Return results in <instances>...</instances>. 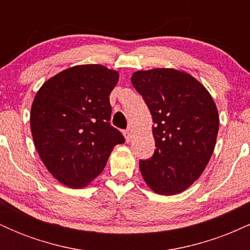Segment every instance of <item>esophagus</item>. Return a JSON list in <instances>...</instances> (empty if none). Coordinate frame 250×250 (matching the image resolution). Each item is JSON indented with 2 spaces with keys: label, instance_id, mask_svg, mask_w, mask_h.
Masks as SVG:
<instances>
[{
  "label": "esophagus",
  "instance_id": "obj_1",
  "mask_svg": "<svg viewBox=\"0 0 250 250\" xmlns=\"http://www.w3.org/2000/svg\"><path fill=\"white\" fill-rule=\"evenodd\" d=\"M133 135H134V133H133V129L128 128L127 130L125 131V141H127V142L130 141V140L133 139Z\"/></svg>",
  "mask_w": 250,
  "mask_h": 250
}]
</instances>
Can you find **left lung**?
I'll use <instances>...</instances> for the list:
<instances>
[{
	"label": "left lung",
	"instance_id": "obj_1",
	"mask_svg": "<svg viewBox=\"0 0 250 250\" xmlns=\"http://www.w3.org/2000/svg\"><path fill=\"white\" fill-rule=\"evenodd\" d=\"M131 83L153 117L155 153L140 161L154 193L176 195L201 176L213 155L219 113L213 97L190 74L171 68L135 71Z\"/></svg>",
	"mask_w": 250,
	"mask_h": 250
}]
</instances>
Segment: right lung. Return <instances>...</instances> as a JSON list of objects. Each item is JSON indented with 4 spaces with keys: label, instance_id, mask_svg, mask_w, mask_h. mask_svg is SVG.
<instances>
[{
    "label": "right lung",
    "instance_id": "add662e5",
    "mask_svg": "<svg viewBox=\"0 0 250 250\" xmlns=\"http://www.w3.org/2000/svg\"><path fill=\"white\" fill-rule=\"evenodd\" d=\"M119 71L81 64L56 74L34 97L30 129L48 171L69 188L87 187L125 137L111 127L109 95Z\"/></svg>",
    "mask_w": 250,
    "mask_h": 250
}]
</instances>
